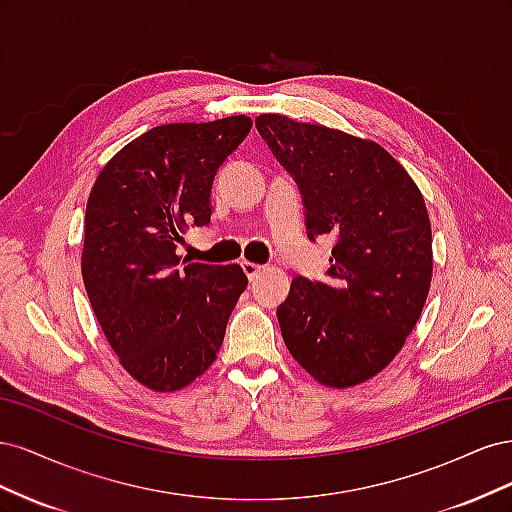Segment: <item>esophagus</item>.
I'll return each mask as SVG.
<instances>
[{"label":"esophagus","mask_w":512,"mask_h":512,"mask_svg":"<svg viewBox=\"0 0 512 512\" xmlns=\"http://www.w3.org/2000/svg\"><path fill=\"white\" fill-rule=\"evenodd\" d=\"M241 267H243V271L247 275V280H256V277L262 273V269H265V267L256 265V262H247V260L241 262Z\"/></svg>","instance_id":"esophagus-1"}]
</instances>
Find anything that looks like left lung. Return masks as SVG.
I'll use <instances>...</instances> for the list:
<instances>
[{"label": "left lung", "mask_w": 512, "mask_h": 512, "mask_svg": "<svg viewBox=\"0 0 512 512\" xmlns=\"http://www.w3.org/2000/svg\"><path fill=\"white\" fill-rule=\"evenodd\" d=\"M256 128L299 185L307 237L335 239L327 282L294 277L277 307L284 344L314 380L348 389L380 374L421 318L433 271L425 198L367 138L277 113Z\"/></svg>", "instance_id": "left-lung-1"}]
</instances>
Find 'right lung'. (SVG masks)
Returning <instances> with one entry per match:
<instances>
[{
	"label": "right lung",
	"instance_id": "add662e5",
	"mask_svg": "<svg viewBox=\"0 0 512 512\" xmlns=\"http://www.w3.org/2000/svg\"><path fill=\"white\" fill-rule=\"evenodd\" d=\"M252 119L166 123L106 162L91 188L81 256L91 307L121 367L151 391L203 376L247 277L239 265L181 267L183 232L211 222V185Z\"/></svg>",
	"mask_w": 512,
	"mask_h": 512
}]
</instances>
